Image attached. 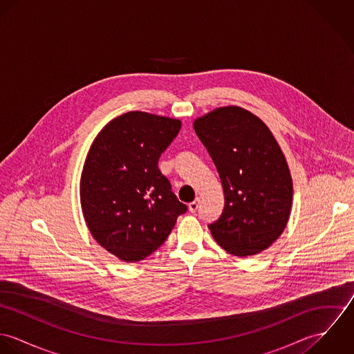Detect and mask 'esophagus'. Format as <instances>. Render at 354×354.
Masks as SVG:
<instances>
[{"instance_id": "esophagus-1", "label": "esophagus", "mask_w": 354, "mask_h": 354, "mask_svg": "<svg viewBox=\"0 0 354 354\" xmlns=\"http://www.w3.org/2000/svg\"><path fill=\"white\" fill-rule=\"evenodd\" d=\"M199 203H201L199 199H196V201H194V202L189 203V204H188V208H189V211H191V212H196V209L199 208Z\"/></svg>"}]
</instances>
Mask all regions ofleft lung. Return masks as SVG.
I'll return each instance as SVG.
<instances>
[{
    "label": "left lung",
    "mask_w": 354,
    "mask_h": 354,
    "mask_svg": "<svg viewBox=\"0 0 354 354\" xmlns=\"http://www.w3.org/2000/svg\"><path fill=\"white\" fill-rule=\"evenodd\" d=\"M225 194L222 215L208 229L234 256L267 250L285 230L293 181L285 155L267 125L239 106L215 109L194 122Z\"/></svg>",
    "instance_id": "1"
}]
</instances>
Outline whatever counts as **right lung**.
Returning <instances> with one entry per match:
<instances>
[{"label": "right lung", "instance_id": "obj_1", "mask_svg": "<svg viewBox=\"0 0 354 354\" xmlns=\"http://www.w3.org/2000/svg\"><path fill=\"white\" fill-rule=\"evenodd\" d=\"M180 128L176 118L129 111L111 120L87 153L83 215L97 243L120 260L139 261L155 252L188 209L158 167Z\"/></svg>", "mask_w": 354, "mask_h": 354}]
</instances>
